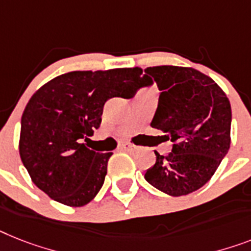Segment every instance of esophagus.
I'll list each match as a JSON object with an SVG mask.
<instances>
[{
    "label": "esophagus",
    "mask_w": 251,
    "mask_h": 251,
    "mask_svg": "<svg viewBox=\"0 0 251 251\" xmlns=\"http://www.w3.org/2000/svg\"><path fill=\"white\" fill-rule=\"evenodd\" d=\"M121 149H122V150H124V151H133V150H136V146H134V145H130V144H127V142H126V144L121 145Z\"/></svg>",
    "instance_id": "esophagus-1"
}]
</instances>
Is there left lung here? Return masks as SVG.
I'll return each mask as SVG.
<instances>
[{
    "label": "left lung",
    "mask_w": 251,
    "mask_h": 251,
    "mask_svg": "<svg viewBox=\"0 0 251 251\" xmlns=\"http://www.w3.org/2000/svg\"><path fill=\"white\" fill-rule=\"evenodd\" d=\"M144 84H158V109L151 127L173 142L172 152L160 155L145 179L167 195L191 194L213 177L231 144V103L210 76L192 68H146Z\"/></svg>",
    "instance_id": "1"
}]
</instances>
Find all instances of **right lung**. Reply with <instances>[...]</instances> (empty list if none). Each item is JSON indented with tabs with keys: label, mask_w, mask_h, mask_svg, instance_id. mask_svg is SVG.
I'll return each mask as SVG.
<instances>
[{
	"label": "right lung",
	"mask_w": 251,
	"mask_h": 251,
	"mask_svg": "<svg viewBox=\"0 0 251 251\" xmlns=\"http://www.w3.org/2000/svg\"><path fill=\"white\" fill-rule=\"evenodd\" d=\"M142 69L70 72L37 91L22 117L19 152L33 183L68 206L88 204L102 187L113 152L90 150L83 140L101 124L111 97H133Z\"/></svg>",
	"instance_id": "add662e5"
}]
</instances>
